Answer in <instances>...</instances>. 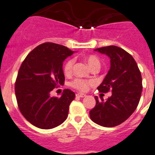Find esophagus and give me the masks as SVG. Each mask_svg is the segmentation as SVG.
<instances>
[{
  "mask_svg": "<svg viewBox=\"0 0 155 155\" xmlns=\"http://www.w3.org/2000/svg\"><path fill=\"white\" fill-rule=\"evenodd\" d=\"M75 95H76V97H85L86 94H82V93H77L76 94H75Z\"/></svg>",
  "mask_w": 155,
  "mask_h": 155,
  "instance_id": "1",
  "label": "esophagus"
}]
</instances>
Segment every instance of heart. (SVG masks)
Returning a JSON list of instances; mask_svg holds the SVG:
<instances>
[{
  "label": "heart",
  "mask_w": 155,
  "mask_h": 155,
  "mask_svg": "<svg viewBox=\"0 0 155 155\" xmlns=\"http://www.w3.org/2000/svg\"><path fill=\"white\" fill-rule=\"evenodd\" d=\"M85 61L87 63L88 66L91 69L95 68H99L100 61L96 56L89 55L87 57H86ZM74 64H75L74 59L68 60L67 61L65 62V64H64V73L65 74V75H70L72 72V70H73ZM91 84L92 81L87 80H84L82 78H75L69 83V86L77 90V91H87L89 86L91 85Z\"/></svg>",
  "instance_id": "1"
}]
</instances>
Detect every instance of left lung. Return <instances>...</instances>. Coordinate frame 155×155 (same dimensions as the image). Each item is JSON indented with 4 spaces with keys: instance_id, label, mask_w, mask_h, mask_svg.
Returning a JSON list of instances; mask_svg holds the SVG:
<instances>
[{
    "instance_id": "left-lung-1",
    "label": "left lung",
    "mask_w": 155,
    "mask_h": 155,
    "mask_svg": "<svg viewBox=\"0 0 155 155\" xmlns=\"http://www.w3.org/2000/svg\"><path fill=\"white\" fill-rule=\"evenodd\" d=\"M94 50L110 58V71L97 90L112 91V95L106 101L95 96L90 117L97 124L112 128L125 121L137 108L143 89L141 72L132 56L121 48L110 45Z\"/></svg>"
}]
</instances>
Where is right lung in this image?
Returning <instances> with one entry per match:
<instances>
[{
  "mask_svg": "<svg viewBox=\"0 0 155 155\" xmlns=\"http://www.w3.org/2000/svg\"><path fill=\"white\" fill-rule=\"evenodd\" d=\"M71 54L66 46L45 42L30 52L19 68L15 83L18 107L37 128H53L67 118L75 93L65 89L58 97H51L50 91L64 84L63 61Z\"/></svg>",
  "mask_w": 155,
  "mask_h": 155,
  "instance_id": "obj_1",
  "label": "right lung"
}]
</instances>
